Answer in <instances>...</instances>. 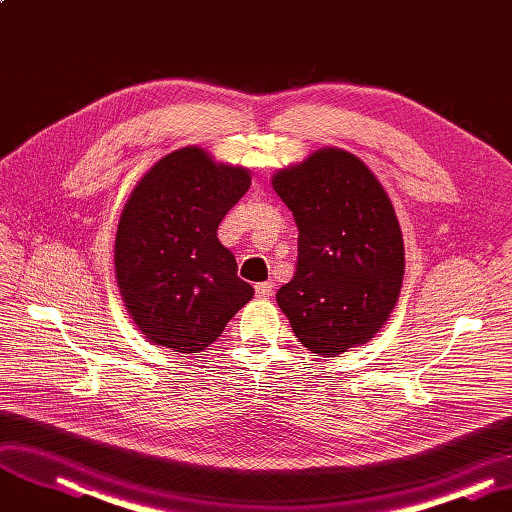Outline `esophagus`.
Segmentation results:
<instances>
[{
    "label": "esophagus",
    "instance_id": "1",
    "mask_svg": "<svg viewBox=\"0 0 512 512\" xmlns=\"http://www.w3.org/2000/svg\"><path fill=\"white\" fill-rule=\"evenodd\" d=\"M254 290H256L258 298H269L273 294V283L271 281H262V283L256 285Z\"/></svg>",
    "mask_w": 512,
    "mask_h": 512
}]
</instances>
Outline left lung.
Instances as JSON below:
<instances>
[{
  "mask_svg": "<svg viewBox=\"0 0 512 512\" xmlns=\"http://www.w3.org/2000/svg\"><path fill=\"white\" fill-rule=\"evenodd\" d=\"M294 214L298 262L277 292L306 349L334 357L372 340L395 309L405 269L391 199L349 151L325 147L273 176Z\"/></svg>",
  "mask_w": 512,
  "mask_h": 512,
  "instance_id": "1",
  "label": "left lung"
}]
</instances>
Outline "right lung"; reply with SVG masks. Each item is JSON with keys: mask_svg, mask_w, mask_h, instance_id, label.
I'll use <instances>...</instances> for the list:
<instances>
[{"mask_svg": "<svg viewBox=\"0 0 512 512\" xmlns=\"http://www.w3.org/2000/svg\"><path fill=\"white\" fill-rule=\"evenodd\" d=\"M250 182V170L185 147L161 157L128 197L115 277L130 317L155 344L199 353L252 300L254 288L216 235Z\"/></svg>", "mask_w": 512, "mask_h": 512, "instance_id": "add662e5", "label": "right lung"}]
</instances>
